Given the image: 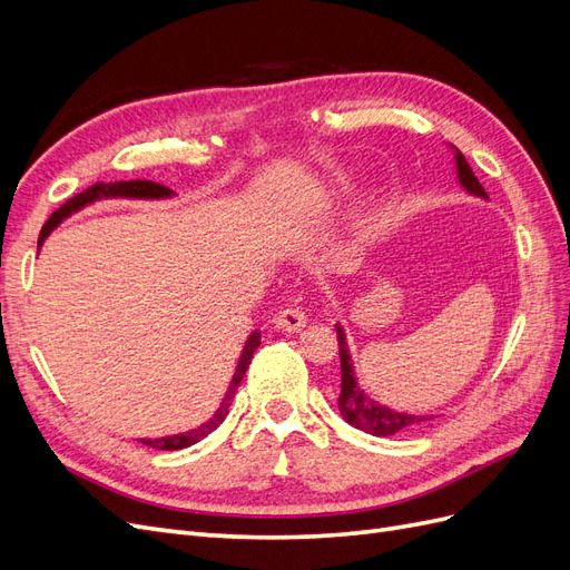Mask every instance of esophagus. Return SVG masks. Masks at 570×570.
Wrapping results in <instances>:
<instances>
[{
  "label": "esophagus",
  "instance_id": "obj_1",
  "mask_svg": "<svg viewBox=\"0 0 570 570\" xmlns=\"http://www.w3.org/2000/svg\"><path fill=\"white\" fill-rule=\"evenodd\" d=\"M306 325V314L304 308L297 304H289L285 308H281L278 316H275V327L283 333H297Z\"/></svg>",
  "mask_w": 570,
  "mask_h": 570
}]
</instances>
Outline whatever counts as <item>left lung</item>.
<instances>
[{
	"label": "left lung",
	"mask_w": 570,
	"mask_h": 570,
	"mask_svg": "<svg viewBox=\"0 0 570 570\" xmlns=\"http://www.w3.org/2000/svg\"><path fill=\"white\" fill-rule=\"evenodd\" d=\"M452 149H454L456 178H459L461 187L469 195H475V197L485 199L488 193H485V189H482V185L473 176V168L469 166V161H465V157L456 147H452ZM335 331H337L340 366H342V385H340L337 404H340V413H342L344 421H347L354 428H358V430H364V433H368V435L387 438V435L400 433V430L416 428V425L433 419V416H413V413H402V411H394V409H390L385 404L373 402L371 396L358 387V381H356V375H354L352 354H350V347H347V335H344L340 323H335Z\"/></svg>",
	"instance_id": "obj_1"
}]
</instances>
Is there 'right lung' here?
<instances>
[{"mask_svg": "<svg viewBox=\"0 0 570 570\" xmlns=\"http://www.w3.org/2000/svg\"><path fill=\"white\" fill-rule=\"evenodd\" d=\"M111 197H128V199H166V197H174V193H170L168 187H164V185H159V183H151V180L97 183V185H92V187H88V189H82V193L76 195L73 199H68L63 206H59V209L49 216V220L45 223V228H42V233H40L38 249L42 247L45 237H47L51 230H55L63 218H68L71 214L80 212L82 206H88V204H92V202L111 199ZM258 344H262V333L254 331V333L247 337V342H245V350H243V356H239V361H237V368H235V375H233V381H230V387H228L226 396H223L220 406L216 409V413H214V416H212L209 421L202 423V425L195 428V430H187V433H180V435L154 438V440L147 438V440H140V442L147 444V446H151V450L174 452V450H185V446L195 444V442L204 440L209 433H214V430H216L223 421H226L228 409H230V404H233L235 390H237L239 381H243V377H245V373H247V368H249V364H252V356H254Z\"/></svg>", "mask_w": 570, "mask_h": 570, "instance_id": "obj_1", "label": "right lung"}]
</instances>
